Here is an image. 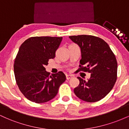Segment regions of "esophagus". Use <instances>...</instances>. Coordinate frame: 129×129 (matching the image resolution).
Here are the masks:
<instances>
[{"label": "esophagus", "mask_w": 129, "mask_h": 129, "mask_svg": "<svg viewBox=\"0 0 129 129\" xmlns=\"http://www.w3.org/2000/svg\"><path fill=\"white\" fill-rule=\"evenodd\" d=\"M73 78V76L72 75H66V78L67 79H72Z\"/></svg>", "instance_id": "esophagus-1"}]
</instances>
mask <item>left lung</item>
I'll return each instance as SVG.
<instances>
[{
	"instance_id": "8db88e82",
	"label": "left lung",
	"mask_w": 129,
	"mask_h": 129,
	"mask_svg": "<svg viewBox=\"0 0 129 129\" xmlns=\"http://www.w3.org/2000/svg\"><path fill=\"white\" fill-rule=\"evenodd\" d=\"M80 47L79 70L91 73L85 81L80 77L79 85L74 93L81 100L89 103L104 98L113 88L116 81L117 61L108 44L100 38L90 35L69 36ZM86 66L82 67V65Z\"/></svg>"
}]
</instances>
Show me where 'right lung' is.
Wrapping results in <instances>:
<instances>
[{"label":"right lung","mask_w":129,"mask_h":129,"mask_svg":"<svg viewBox=\"0 0 129 129\" xmlns=\"http://www.w3.org/2000/svg\"><path fill=\"white\" fill-rule=\"evenodd\" d=\"M62 40V37H32L20 45L14 60V75L20 91L31 101L52 100L66 81L62 72L50 75L45 68L48 60L55 57Z\"/></svg>","instance_id":"obj_1"}]
</instances>
